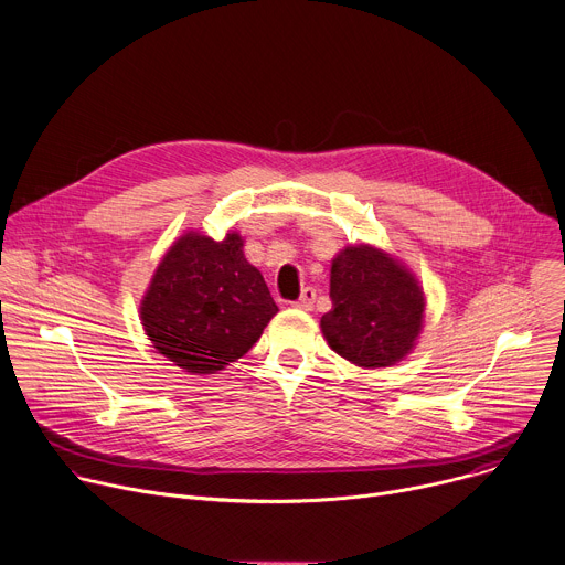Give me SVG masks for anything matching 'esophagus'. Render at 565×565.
<instances>
[{
	"mask_svg": "<svg viewBox=\"0 0 565 565\" xmlns=\"http://www.w3.org/2000/svg\"><path fill=\"white\" fill-rule=\"evenodd\" d=\"M313 303H316V288H311V286L303 288L301 295L292 301L295 309H301V311H311Z\"/></svg>",
	"mask_w": 565,
	"mask_h": 565,
	"instance_id": "1",
	"label": "esophagus"
}]
</instances>
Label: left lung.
<instances>
[{"label": "left lung", "instance_id": "obj_1", "mask_svg": "<svg viewBox=\"0 0 565 565\" xmlns=\"http://www.w3.org/2000/svg\"><path fill=\"white\" fill-rule=\"evenodd\" d=\"M333 309L322 316L331 349L361 367H390L415 347L424 322V292L387 254L344 247L331 266Z\"/></svg>", "mask_w": 565, "mask_h": 565}]
</instances>
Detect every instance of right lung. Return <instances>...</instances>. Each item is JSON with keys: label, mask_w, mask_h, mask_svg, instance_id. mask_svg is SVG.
Masks as SVG:
<instances>
[{"label": "right lung", "mask_w": 565, "mask_h": 565, "mask_svg": "<svg viewBox=\"0 0 565 565\" xmlns=\"http://www.w3.org/2000/svg\"><path fill=\"white\" fill-rule=\"evenodd\" d=\"M277 311L238 234L225 241L186 234L158 266L141 301V322L178 367L214 374L245 355Z\"/></svg>", "instance_id": "obj_1"}]
</instances>
